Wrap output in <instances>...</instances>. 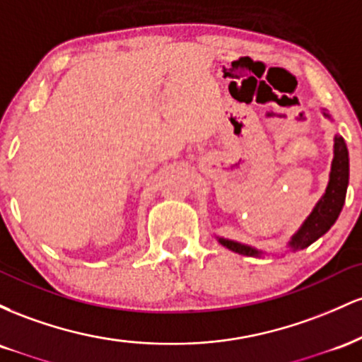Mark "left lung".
<instances>
[{"label":"left lung","mask_w":362,"mask_h":362,"mask_svg":"<svg viewBox=\"0 0 362 362\" xmlns=\"http://www.w3.org/2000/svg\"><path fill=\"white\" fill-rule=\"evenodd\" d=\"M325 114V112H323ZM328 117V114H325ZM349 185V151L346 146V141L342 136H335L334 139V161H332L330 180H328L325 194L311 211L303 226L298 230V233L291 238L289 247L291 250H301V248L310 247L311 243L317 242L322 235H325L332 228V224L337 221L340 211H342L344 202H346ZM223 247L230 248L231 252L242 253V255L259 257L262 252L255 248L247 247V245L231 242V240L218 238Z\"/></svg>","instance_id":"1"}]
</instances>
